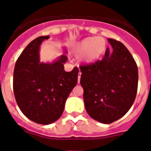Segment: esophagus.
Returning a JSON list of instances; mask_svg holds the SVG:
<instances>
[{"instance_id": "34e87169", "label": "esophagus", "mask_w": 151, "mask_h": 151, "mask_svg": "<svg viewBox=\"0 0 151 151\" xmlns=\"http://www.w3.org/2000/svg\"><path fill=\"white\" fill-rule=\"evenodd\" d=\"M80 77H81V72H79V74H78V83H79V82H80Z\"/></svg>"}]
</instances>
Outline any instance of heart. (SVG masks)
<instances>
[{
    "label": "heart",
    "instance_id": "heart-1",
    "mask_svg": "<svg viewBox=\"0 0 151 151\" xmlns=\"http://www.w3.org/2000/svg\"><path fill=\"white\" fill-rule=\"evenodd\" d=\"M106 49V41L100 37L86 38L74 47V53L86 62H93L101 57Z\"/></svg>",
    "mask_w": 151,
    "mask_h": 151
}]
</instances>
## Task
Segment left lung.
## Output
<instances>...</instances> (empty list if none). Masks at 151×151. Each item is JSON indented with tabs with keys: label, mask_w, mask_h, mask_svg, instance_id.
<instances>
[{
	"label": "left lung",
	"mask_w": 151,
	"mask_h": 151,
	"mask_svg": "<svg viewBox=\"0 0 151 151\" xmlns=\"http://www.w3.org/2000/svg\"><path fill=\"white\" fill-rule=\"evenodd\" d=\"M102 60L80 65V84L85 108L91 117L111 124L124 116L134 103L138 88V67L124 44L108 38Z\"/></svg>",
	"instance_id": "8db88e82"
}]
</instances>
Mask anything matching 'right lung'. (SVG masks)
<instances>
[{
	"mask_svg": "<svg viewBox=\"0 0 151 151\" xmlns=\"http://www.w3.org/2000/svg\"><path fill=\"white\" fill-rule=\"evenodd\" d=\"M49 35L35 38L16 60L13 73V91L22 113L35 123L50 124L59 119L68 97L77 84L78 68L67 72L61 55L52 63H41L40 45Z\"/></svg>",
	"mask_w": 151,
	"mask_h": 151,
	"instance_id": "right-lung-1",
	"label": "right lung"
}]
</instances>
